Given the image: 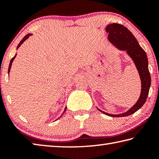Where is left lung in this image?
<instances>
[{"label": "left lung", "mask_w": 159, "mask_h": 159, "mask_svg": "<svg viewBox=\"0 0 159 159\" xmlns=\"http://www.w3.org/2000/svg\"><path fill=\"white\" fill-rule=\"evenodd\" d=\"M108 32V39L110 43L120 50L126 51L128 55L133 60L139 72L141 80V93L138 102L126 112L120 114H111L102 111L97 107L99 111L112 117H123L131 115L139 110L144 105L147 100L151 85V76L148 68V59L145 51L139 45L133 34L119 24H110L106 27Z\"/></svg>", "instance_id": "1"}]
</instances>
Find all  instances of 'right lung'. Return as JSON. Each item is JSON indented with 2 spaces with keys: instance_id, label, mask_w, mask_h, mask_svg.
<instances>
[{
  "instance_id": "obj_1",
  "label": "right lung",
  "mask_w": 159,
  "mask_h": 159,
  "mask_svg": "<svg viewBox=\"0 0 159 159\" xmlns=\"http://www.w3.org/2000/svg\"><path fill=\"white\" fill-rule=\"evenodd\" d=\"M31 34H26V36H25V37H24L23 38V39L22 40H21V41H20V43H19V45H17V50L18 49V48H20V45H21V44H22L24 42H25V41H26V39H28V38L29 37V36H31ZM16 56H17V54H16V55L14 56V57H13L12 58V60H10V64H9V68H8V74H9V73H10V69H11V66H12V61H13V60H15V58L16 57ZM66 107H65V109H64V112H63V114H64V112H65V111H66ZM61 116H62V115H61ZM60 116V117H61Z\"/></svg>"
}]
</instances>
